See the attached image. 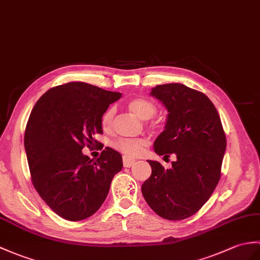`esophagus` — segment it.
<instances>
[{"instance_id":"esophagus-1","label":"esophagus","mask_w":260,"mask_h":260,"mask_svg":"<svg viewBox=\"0 0 260 260\" xmlns=\"http://www.w3.org/2000/svg\"><path fill=\"white\" fill-rule=\"evenodd\" d=\"M123 164H124L125 167H132L133 165L135 164V159L129 158V157H127V156H124V157H123Z\"/></svg>"}]
</instances>
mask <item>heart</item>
Returning <instances> with one entry per match:
<instances>
[{
  "label": "heart",
  "mask_w": 260,
  "mask_h": 260,
  "mask_svg": "<svg viewBox=\"0 0 260 260\" xmlns=\"http://www.w3.org/2000/svg\"><path fill=\"white\" fill-rule=\"evenodd\" d=\"M129 111L141 119H149L154 116L156 113V105L152 101L143 98L133 99L127 103ZM113 110H108L103 114L102 116V126L104 129H107L111 126L113 119ZM146 140L144 138H117L112 143V146L118 152L124 154L127 157H135L140 155L143 147L146 146Z\"/></svg>",
  "instance_id": "heart-1"
}]
</instances>
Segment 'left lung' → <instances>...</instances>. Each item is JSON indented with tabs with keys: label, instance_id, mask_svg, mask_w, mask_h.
<instances>
[{
	"label": "left lung",
	"instance_id": "obj_1",
	"mask_svg": "<svg viewBox=\"0 0 260 260\" xmlns=\"http://www.w3.org/2000/svg\"><path fill=\"white\" fill-rule=\"evenodd\" d=\"M167 110L164 131L154 142L157 155H176L172 168L147 160L152 175L142 192L154 212L168 220L196 214L212 196L220 178L226 136L218 112L206 95L179 83L150 90Z\"/></svg>",
	"mask_w": 260,
	"mask_h": 260
}]
</instances>
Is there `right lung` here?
Segmentation results:
<instances>
[{
	"label": "right lung",
	"mask_w": 260,
	"mask_h": 260,
	"mask_svg": "<svg viewBox=\"0 0 260 260\" xmlns=\"http://www.w3.org/2000/svg\"><path fill=\"white\" fill-rule=\"evenodd\" d=\"M122 94L83 82L48 89L36 102L24 135L36 191L54 213L78 221L95 214L123 168L122 155L106 147L98 160L82 149L101 134L102 116ZM98 143V142H96Z\"/></svg>",
	"instance_id": "obj_1"
}]
</instances>
